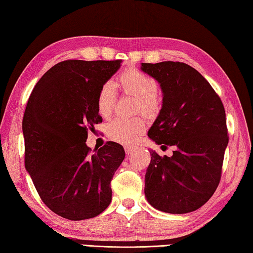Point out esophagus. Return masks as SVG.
<instances>
[{
    "instance_id": "34e87169",
    "label": "esophagus",
    "mask_w": 253,
    "mask_h": 253,
    "mask_svg": "<svg viewBox=\"0 0 253 253\" xmlns=\"http://www.w3.org/2000/svg\"><path fill=\"white\" fill-rule=\"evenodd\" d=\"M124 148H125L126 155H129V153H131L133 151V149H135V147L133 146H125Z\"/></svg>"
}]
</instances>
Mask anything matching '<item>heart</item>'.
<instances>
[{
    "label": "heart",
    "instance_id": "b5f03b06",
    "mask_svg": "<svg viewBox=\"0 0 253 253\" xmlns=\"http://www.w3.org/2000/svg\"><path fill=\"white\" fill-rule=\"evenodd\" d=\"M118 82L124 93L137 97V110L146 115L153 116L160 111L161 98L158 95V82L155 78L135 68L122 72ZM116 101V91L113 83H104L98 91L97 111L103 117H108L113 112ZM146 130V123L141 117L114 118L106 126L107 136L112 140L121 143L136 141Z\"/></svg>",
    "mask_w": 253,
    "mask_h": 253
}]
</instances>
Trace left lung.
Instances as JSON below:
<instances>
[{
	"label": "left lung",
	"mask_w": 253,
	"mask_h": 253,
	"mask_svg": "<svg viewBox=\"0 0 253 253\" xmlns=\"http://www.w3.org/2000/svg\"><path fill=\"white\" fill-rule=\"evenodd\" d=\"M160 83L162 108L148 136L172 157L150 150L145 195L149 204L170 214L199 210L214 194L228 145L226 113L209 81L183 62L141 63Z\"/></svg>",
	"instance_id": "left-lung-1"
}]
</instances>
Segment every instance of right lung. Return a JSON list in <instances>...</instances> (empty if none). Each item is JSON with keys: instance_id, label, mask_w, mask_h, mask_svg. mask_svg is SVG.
I'll list each match as a JSON object with an SVG mask.
<instances>
[{"instance_id": "right-lung-1", "label": "right lung", "mask_w": 253, "mask_h": 253, "mask_svg": "<svg viewBox=\"0 0 253 253\" xmlns=\"http://www.w3.org/2000/svg\"><path fill=\"white\" fill-rule=\"evenodd\" d=\"M122 60H66L41 78L23 117L25 168L49 210L70 220L93 218L112 201L111 181L125 151L108 141L95 153L87 130L102 123L98 91Z\"/></svg>"}]
</instances>
